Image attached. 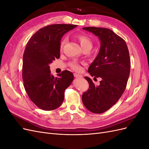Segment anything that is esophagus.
<instances>
[{"label":"esophagus","instance_id":"esophagus-1","mask_svg":"<svg viewBox=\"0 0 149 149\" xmlns=\"http://www.w3.org/2000/svg\"><path fill=\"white\" fill-rule=\"evenodd\" d=\"M74 76L76 78H83V76L81 75H79V74H76V73H74Z\"/></svg>","mask_w":149,"mask_h":149}]
</instances>
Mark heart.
<instances>
[{
  "label": "heart",
  "mask_w": 149,
  "mask_h": 149,
  "mask_svg": "<svg viewBox=\"0 0 149 149\" xmlns=\"http://www.w3.org/2000/svg\"><path fill=\"white\" fill-rule=\"evenodd\" d=\"M76 38H77L79 40L80 45L81 47L82 48H86V47H89L90 48H91L92 47V42L91 39L89 38V37L86 35L85 34H79L77 36H76ZM65 43V39L62 40V41L60 43V48H62L63 47L64 44ZM70 66L71 67L72 69H73L75 71H80L81 70V68L80 65L77 63H71L70 64Z\"/></svg>",
  "instance_id": "1"
}]
</instances>
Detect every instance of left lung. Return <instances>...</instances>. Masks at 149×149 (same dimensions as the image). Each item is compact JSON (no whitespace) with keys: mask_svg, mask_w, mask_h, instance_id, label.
Instances as JSON below:
<instances>
[{"mask_svg":"<svg viewBox=\"0 0 149 149\" xmlns=\"http://www.w3.org/2000/svg\"><path fill=\"white\" fill-rule=\"evenodd\" d=\"M83 29L97 36L101 42L100 52L88 73L101 80L95 86L86 76L89 88L83 94L82 101L89 111L101 114L113 106L125 91L130 70L129 53L125 42L111 30L93 26Z\"/></svg>","mask_w":149,"mask_h":149,"instance_id":"1","label":"left lung"}]
</instances>
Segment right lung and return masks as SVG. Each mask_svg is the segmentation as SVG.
<instances>
[{
  "label": "right lung",
  "mask_w": 149,
  "mask_h": 149,
  "mask_svg": "<svg viewBox=\"0 0 149 149\" xmlns=\"http://www.w3.org/2000/svg\"><path fill=\"white\" fill-rule=\"evenodd\" d=\"M77 25L54 24L37 31L26 44L23 55L22 77L30 100L40 109L52 111L61 105L65 89L74 75L65 70L54 77L49 65L60 56L61 39Z\"/></svg>",
  "instance_id": "add662e5"
}]
</instances>
